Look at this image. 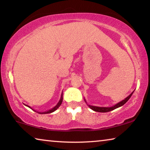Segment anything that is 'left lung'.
Masks as SVG:
<instances>
[{"label":"left lung","mask_w":150,"mask_h":150,"mask_svg":"<svg viewBox=\"0 0 150 150\" xmlns=\"http://www.w3.org/2000/svg\"><path fill=\"white\" fill-rule=\"evenodd\" d=\"M134 93V91L130 95L127 96L126 98H124V100H122V101H120V103H118L117 104H116L115 105H114L112 106H110V107H100V106H93V105H88V107H89L91 109H92L93 110L95 111V112H110L112 111L113 110H115V109L117 108L118 107H120V106H123L124 104H125L127 101H128L129 99H130V98L131 97V96L132 95V94ZM85 103H87V101H86L85 99H84Z\"/></svg>","instance_id":"8db88e82"}]
</instances>
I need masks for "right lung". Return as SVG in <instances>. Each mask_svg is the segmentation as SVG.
<instances>
[{
  "instance_id": "1",
  "label": "right lung",
  "mask_w": 150,
  "mask_h": 150,
  "mask_svg": "<svg viewBox=\"0 0 150 150\" xmlns=\"http://www.w3.org/2000/svg\"><path fill=\"white\" fill-rule=\"evenodd\" d=\"M62 102H63V93H62V96H61V98H60V100H59V102H58V103L56 105H55L54 108H52V109H50V110H47V111H45V112H38V111H35V110H34V109H32L31 107H30V106H28V105H26V106H28V107H29L30 108H31V109H32L33 110H34L35 112H38V113H39V114H42V115H44V114H49V113H52V112H54V111H55L57 110V109L60 106V105H62Z\"/></svg>"
}]
</instances>
